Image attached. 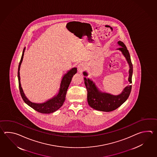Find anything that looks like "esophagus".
Instances as JSON below:
<instances>
[{
  "label": "esophagus",
  "instance_id": "obj_1",
  "mask_svg": "<svg viewBox=\"0 0 157 157\" xmlns=\"http://www.w3.org/2000/svg\"><path fill=\"white\" fill-rule=\"evenodd\" d=\"M85 64L83 63H80L78 65V66H77V70H78V72H79V73H82V71H83L84 70H85Z\"/></svg>",
  "mask_w": 157,
  "mask_h": 157
}]
</instances>
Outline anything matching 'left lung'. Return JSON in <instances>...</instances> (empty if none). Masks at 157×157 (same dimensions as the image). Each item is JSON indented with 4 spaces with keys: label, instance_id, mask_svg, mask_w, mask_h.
Returning <instances> with one entry per match:
<instances>
[{
    "label": "left lung",
    "instance_id": "obj_1",
    "mask_svg": "<svg viewBox=\"0 0 157 157\" xmlns=\"http://www.w3.org/2000/svg\"><path fill=\"white\" fill-rule=\"evenodd\" d=\"M117 44L121 47L117 49V50L122 52L128 64L129 76L128 81L130 83H131L133 66L130 53L123 42L118 41ZM83 75L85 76L84 77V82L87 91V102L90 107L95 110L103 112H110L115 110L126 101L130 94L131 85L125 87L122 93L117 95L102 92L98 89L93 80L86 78V76H88L86 71L83 72Z\"/></svg>",
    "mask_w": 157,
    "mask_h": 157
}]
</instances>
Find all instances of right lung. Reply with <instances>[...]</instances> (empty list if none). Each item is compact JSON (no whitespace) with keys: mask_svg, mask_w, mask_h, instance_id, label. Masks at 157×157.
Wrapping results in <instances>:
<instances>
[{"mask_svg":"<svg viewBox=\"0 0 157 157\" xmlns=\"http://www.w3.org/2000/svg\"><path fill=\"white\" fill-rule=\"evenodd\" d=\"M25 50V48H24L23 50L22 57L21 58L20 62L18 68V79L19 89L20 91L21 95L22 97V99L25 102V103H26L28 105L33 108V109L36 110L37 112L41 113H52L54 112L57 111L58 109H59L60 107L63 105L66 99V95L67 94V89L70 84L72 78L74 76V75L76 74L77 72V68L76 67L72 68L71 70L68 71L66 74L64 75L60 82V87H59V91L55 96H54L50 99H48L46 101L42 103H33L30 101V100L28 99V98L26 97L21 84L20 70L21 65L24 58Z\"/></svg>","mask_w":157,"mask_h":157,"instance_id":"1","label":"right lung"}]
</instances>
